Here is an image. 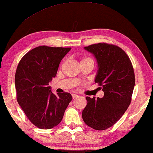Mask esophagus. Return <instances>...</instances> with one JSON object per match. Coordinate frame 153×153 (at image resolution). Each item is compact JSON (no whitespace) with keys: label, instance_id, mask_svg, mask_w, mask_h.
<instances>
[{"label":"esophagus","instance_id":"obj_1","mask_svg":"<svg viewBox=\"0 0 153 153\" xmlns=\"http://www.w3.org/2000/svg\"><path fill=\"white\" fill-rule=\"evenodd\" d=\"M78 97H79L78 95H76V94H72V98H73V99L78 98Z\"/></svg>","mask_w":153,"mask_h":153}]
</instances>
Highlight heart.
<instances>
[{
	"instance_id": "b5f03b06",
	"label": "heart",
	"mask_w": 153,
	"mask_h": 153,
	"mask_svg": "<svg viewBox=\"0 0 153 153\" xmlns=\"http://www.w3.org/2000/svg\"><path fill=\"white\" fill-rule=\"evenodd\" d=\"M82 63H88V64H91L94 66V61L91 57H83L81 59V64Z\"/></svg>"
}]
</instances>
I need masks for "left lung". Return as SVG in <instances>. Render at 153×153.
<instances>
[{"label":"left lung","instance_id":"obj_1","mask_svg":"<svg viewBox=\"0 0 153 153\" xmlns=\"http://www.w3.org/2000/svg\"><path fill=\"white\" fill-rule=\"evenodd\" d=\"M96 57L98 71L95 82L104 92L102 98L86 97L84 122L96 130H105L122 117L129 106L135 86L134 67L129 57L117 45L106 43L84 47Z\"/></svg>","mask_w":153,"mask_h":153}]
</instances>
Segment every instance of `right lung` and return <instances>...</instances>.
<instances>
[{
	"instance_id": "add662e5",
	"label": "right lung",
	"mask_w": 153,
	"mask_h": 153,
	"mask_svg": "<svg viewBox=\"0 0 153 153\" xmlns=\"http://www.w3.org/2000/svg\"><path fill=\"white\" fill-rule=\"evenodd\" d=\"M70 49L41 45L26 53L17 65L15 76L17 100L29 121L41 129L58 125L72 100L69 93L55 96L48 86Z\"/></svg>"
}]
</instances>
